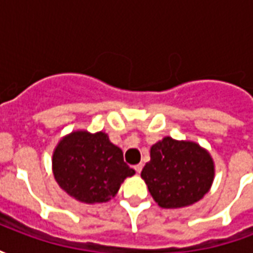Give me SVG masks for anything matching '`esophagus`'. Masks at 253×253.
<instances>
[{
  "mask_svg": "<svg viewBox=\"0 0 253 253\" xmlns=\"http://www.w3.org/2000/svg\"><path fill=\"white\" fill-rule=\"evenodd\" d=\"M142 168H143V164H137L135 167H134V169H135V172H137V173H141Z\"/></svg>",
  "mask_w": 253,
  "mask_h": 253,
  "instance_id": "1",
  "label": "esophagus"
}]
</instances>
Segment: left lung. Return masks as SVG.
I'll use <instances>...</instances> for the list:
<instances>
[{
	"label": "left lung",
	"instance_id": "8db88e82",
	"mask_svg": "<svg viewBox=\"0 0 253 253\" xmlns=\"http://www.w3.org/2000/svg\"><path fill=\"white\" fill-rule=\"evenodd\" d=\"M141 177L160 207L191 206L210 190L214 161L196 142L165 137L150 148V161Z\"/></svg>",
	"mask_w": 253,
	"mask_h": 253
}]
</instances>
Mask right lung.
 I'll return each instance as SVG.
<instances>
[{
    "label": "right lung",
    "mask_w": 253,
    "mask_h": 253,
    "mask_svg": "<svg viewBox=\"0 0 253 253\" xmlns=\"http://www.w3.org/2000/svg\"><path fill=\"white\" fill-rule=\"evenodd\" d=\"M52 173L59 187L83 203H103L118 194L126 177L135 173L122 149L103 131L70 132L52 154Z\"/></svg>",
    "instance_id": "1"
}]
</instances>
